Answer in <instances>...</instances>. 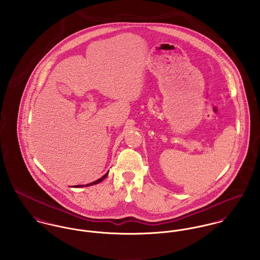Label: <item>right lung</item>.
Masks as SVG:
<instances>
[{
	"label": "right lung",
	"instance_id": "add662e5",
	"mask_svg": "<svg viewBox=\"0 0 260 260\" xmlns=\"http://www.w3.org/2000/svg\"><path fill=\"white\" fill-rule=\"evenodd\" d=\"M108 172H109V171H108ZM108 172H107V173H106V174H105V175H104V176H103V177H101V178H99V179H98V180H96V181H94V182H92V183H90V184H86V186H90V185H94V184H97V183H100V182H101V181H103V180H104V179H105V178H106V177H107V175H108ZM74 187H83V185H75Z\"/></svg>",
	"mask_w": 260,
	"mask_h": 260
}]
</instances>
